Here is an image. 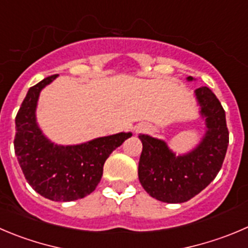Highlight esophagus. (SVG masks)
<instances>
[{"label": "esophagus", "mask_w": 248, "mask_h": 248, "mask_svg": "<svg viewBox=\"0 0 248 248\" xmlns=\"http://www.w3.org/2000/svg\"><path fill=\"white\" fill-rule=\"evenodd\" d=\"M148 129V126H139L138 129H136V131H138V133H141V131H145V130H147Z\"/></svg>", "instance_id": "1"}]
</instances>
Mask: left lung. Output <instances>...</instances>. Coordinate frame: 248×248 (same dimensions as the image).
I'll return each mask as SVG.
<instances>
[{
  "instance_id": "obj_1",
  "label": "left lung",
  "mask_w": 248,
  "mask_h": 248,
  "mask_svg": "<svg viewBox=\"0 0 248 248\" xmlns=\"http://www.w3.org/2000/svg\"><path fill=\"white\" fill-rule=\"evenodd\" d=\"M195 93L201 114L206 118L207 133L192 152L175 155L164 141L139 136L142 142L139 180L146 192L158 201H188L214 180L223 166L229 145L225 110L209 87H199Z\"/></svg>"
}]
</instances>
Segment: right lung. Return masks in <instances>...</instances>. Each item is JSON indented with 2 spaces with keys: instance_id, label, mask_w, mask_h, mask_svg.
I'll return each instance as SVG.
<instances>
[{
  "instance_id": "right-lung-1",
  "label": "right lung",
  "mask_w": 248,
  "mask_h": 248,
  "mask_svg": "<svg viewBox=\"0 0 248 248\" xmlns=\"http://www.w3.org/2000/svg\"><path fill=\"white\" fill-rule=\"evenodd\" d=\"M57 75L29 89L16 117L14 151L25 179L41 196L69 202L90 195L103 174V164L131 133L98 138L77 146L49 142L36 124L35 109L40 91Z\"/></svg>"
}]
</instances>
